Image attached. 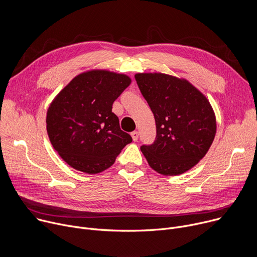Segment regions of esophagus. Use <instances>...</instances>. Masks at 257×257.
Segmentation results:
<instances>
[{
    "instance_id": "obj_1",
    "label": "esophagus",
    "mask_w": 257,
    "mask_h": 257,
    "mask_svg": "<svg viewBox=\"0 0 257 257\" xmlns=\"http://www.w3.org/2000/svg\"><path fill=\"white\" fill-rule=\"evenodd\" d=\"M131 136H132V139H133V141H137V140H138V136H139V133H138L137 131H133V132L131 133Z\"/></svg>"
}]
</instances>
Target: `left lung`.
I'll list each match as a JSON object with an SVG mask.
<instances>
[{
    "instance_id": "left-lung-1",
    "label": "left lung",
    "mask_w": 257,
    "mask_h": 257,
    "mask_svg": "<svg viewBox=\"0 0 257 257\" xmlns=\"http://www.w3.org/2000/svg\"><path fill=\"white\" fill-rule=\"evenodd\" d=\"M135 80L157 125L155 142L140 148L143 156L162 175L185 173L214 139L216 122L209 101L186 79L164 73H138Z\"/></svg>"
}]
</instances>
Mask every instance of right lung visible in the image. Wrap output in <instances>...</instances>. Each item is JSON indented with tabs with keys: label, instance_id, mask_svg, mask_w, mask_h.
Listing matches in <instances>:
<instances>
[{
	"label": "right lung",
	"instance_id": "right-lung-1",
	"mask_svg": "<svg viewBox=\"0 0 257 257\" xmlns=\"http://www.w3.org/2000/svg\"><path fill=\"white\" fill-rule=\"evenodd\" d=\"M130 83L125 74L91 70L73 78L51 102L48 135L70 167L91 175L100 173L132 142L112 112L114 101Z\"/></svg>",
	"mask_w": 257,
	"mask_h": 257
}]
</instances>
